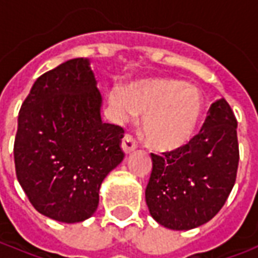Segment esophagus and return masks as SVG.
<instances>
[{"label": "esophagus", "mask_w": 258, "mask_h": 258, "mask_svg": "<svg viewBox=\"0 0 258 258\" xmlns=\"http://www.w3.org/2000/svg\"><path fill=\"white\" fill-rule=\"evenodd\" d=\"M137 146H138V144H137V141L133 138V135H124L123 141H121V148H123L124 153H131V152L137 149Z\"/></svg>", "instance_id": "esophagus-1"}]
</instances>
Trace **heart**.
I'll return each mask as SVG.
<instances>
[{
    "mask_svg": "<svg viewBox=\"0 0 258 258\" xmlns=\"http://www.w3.org/2000/svg\"><path fill=\"white\" fill-rule=\"evenodd\" d=\"M109 105L114 117L130 120L144 116L142 133L156 149L174 151L189 142L203 117L205 96L185 80L160 77L127 87H114L109 92Z\"/></svg>",
    "mask_w": 258,
    "mask_h": 258,
    "instance_id": "heart-1",
    "label": "heart"
}]
</instances>
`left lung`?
<instances>
[{
  "label": "left lung",
  "mask_w": 258,
  "mask_h": 258,
  "mask_svg": "<svg viewBox=\"0 0 258 258\" xmlns=\"http://www.w3.org/2000/svg\"><path fill=\"white\" fill-rule=\"evenodd\" d=\"M236 127L232 109L222 98L211 105L199 134L186 145L163 156L151 153L145 199L160 225L188 231L221 210L238 173Z\"/></svg>",
  "instance_id": "1"
}]
</instances>
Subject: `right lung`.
<instances>
[{
	"mask_svg": "<svg viewBox=\"0 0 258 258\" xmlns=\"http://www.w3.org/2000/svg\"><path fill=\"white\" fill-rule=\"evenodd\" d=\"M101 106L88 59H70L31 87L14 157L18 181L38 213L68 224L95 213L102 181L124 159V130L103 123Z\"/></svg>",
	"mask_w": 258,
	"mask_h": 258,
	"instance_id": "right-lung-1",
	"label": "right lung"
}]
</instances>
